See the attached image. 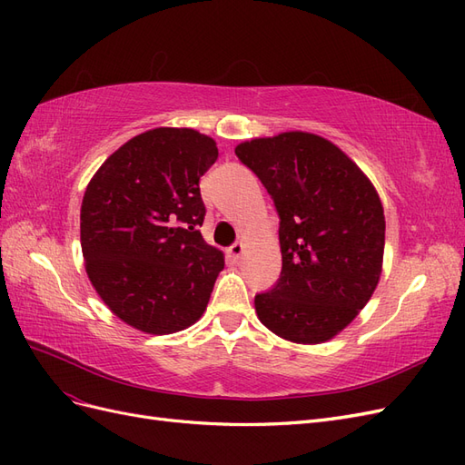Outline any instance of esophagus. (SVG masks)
Wrapping results in <instances>:
<instances>
[{
  "label": "esophagus",
  "mask_w": 465,
  "mask_h": 465,
  "mask_svg": "<svg viewBox=\"0 0 465 465\" xmlns=\"http://www.w3.org/2000/svg\"><path fill=\"white\" fill-rule=\"evenodd\" d=\"M227 254H229L231 260L238 262V260H241V256L244 254V244H242V242H234V244L227 250Z\"/></svg>",
  "instance_id": "34e87169"
}]
</instances>
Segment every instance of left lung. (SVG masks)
<instances>
[{
  "label": "left lung",
  "mask_w": 465,
  "mask_h": 465,
  "mask_svg": "<svg viewBox=\"0 0 465 465\" xmlns=\"http://www.w3.org/2000/svg\"><path fill=\"white\" fill-rule=\"evenodd\" d=\"M279 213L281 277L256 294L260 322L292 343L331 340L357 318L382 273L384 207L372 182L328 139L308 132L236 145Z\"/></svg>",
  "instance_id": "8db88e82"
}]
</instances>
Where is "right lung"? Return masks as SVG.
Here are the masks:
<instances>
[{
	"instance_id": "1",
	"label": "right lung",
	"mask_w": 465,
	"mask_h": 465,
	"mask_svg": "<svg viewBox=\"0 0 465 465\" xmlns=\"http://www.w3.org/2000/svg\"><path fill=\"white\" fill-rule=\"evenodd\" d=\"M217 157L209 135L154 128L125 142L91 178L81 203L85 270L128 326L166 335L205 312L224 256L198 231L200 178Z\"/></svg>"
}]
</instances>
